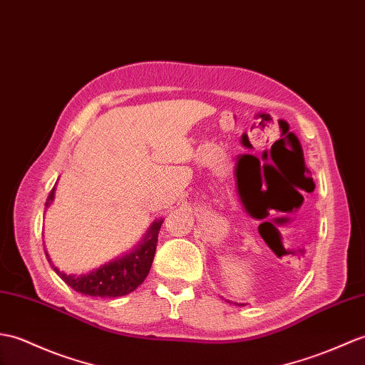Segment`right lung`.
Segmentation results:
<instances>
[{
	"instance_id": "add662e5",
	"label": "right lung",
	"mask_w": 365,
	"mask_h": 365,
	"mask_svg": "<svg viewBox=\"0 0 365 365\" xmlns=\"http://www.w3.org/2000/svg\"><path fill=\"white\" fill-rule=\"evenodd\" d=\"M54 191L56 186L51 190L46 199V208L54 199ZM162 224L163 219H158V221L152 224L146 236H144L140 244L130 253H125V255L120 258L112 259L107 262V264H103L101 267L91 270L88 274L68 275L62 272V270H58L53 262H51L48 252L45 253L49 264L54 269V272L61 277L68 286L73 287L76 292L91 295V297H121V295H127L137 289V287L144 282V278L148 277L152 261H154L158 232Z\"/></svg>"
}]
</instances>
